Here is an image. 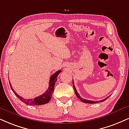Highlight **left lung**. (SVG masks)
<instances>
[{
  "instance_id": "1",
  "label": "left lung",
  "mask_w": 129,
  "mask_h": 129,
  "mask_svg": "<svg viewBox=\"0 0 129 129\" xmlns=\"http://www.w3.org/2000/svg\"><path fill=\"white\" fill-rule=\"evenodd\" d=\"M73 88H74V92H75L76 95L77 97H78V99H79L80 100L82 101V102H83V103H89V104H94V103H100V102H103L104 101H105L106 100V99H108L109 98V96H108V97H106V99H103V100H102L100 101H92V100H86V99H83V98H82L79 95V94H78V92H77L76 89L75 88V86L74 85V83H73Z\"/></svg>"
}]
</instances>
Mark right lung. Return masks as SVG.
<instances>
[{"label":"right lung","instance_id":"1","mask_svg":"<svg viewBox=\"0 0 129 129\" xmlns=\"http://www.w3.org/2000/svg\"><path fill=\"white\" fill-rule=\"evenodd\" d=\"M61 72V70H58L56 72H55L53 75L51 76L49 80V86L47 89V91L45 92L44 94H42L41 95L38 96V97H35V99H24L22 97L18 95L16 92H15L14 90L12 88L11 83L10 82V85L11 86V88L14 93V94L20 100L22 101L23 103H24L27 105H33V106H38V105H44V104L48 103L49 101L50 100L51 98H52L53 92L54 91V87H55V84L57 80V77L59 75V74Z\"/></svg>","mask_w":129,"mask_h":129}]
</instances>
